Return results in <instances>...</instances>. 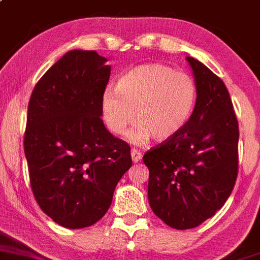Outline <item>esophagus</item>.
<instances>
[{
    "label": "esophagus",
    "mask_w": 260,
    "mask_h": 260,
    "mask_svg": "<svg viewBox=\"0 0 260 260\" xmlns=\"http://www.w3.org/2000/svg\"><path fill=\"white\" fill-rule=\"evenodd\" d=\"M141 158H142V153L139 151V150L136 149L131 150V160H133V162H139Z\"/></svg>",
    "instance_id": "34e87169"
}]
</instances>
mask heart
<instances>
[{
  "label": "heart",
  "instance_id": "heart-1",
  "mask_svg": "<svg viewBox=\"0 0 260 260\" xmlns=\"http://www.w3.org/2000/svg\"><path fill=\"white\" fill-rule=\"evenodd\" d=\"M197 98L193 78L161 63L141 64L108 86L100 98L105 125L115 135H122L134 120L138 122L127 134L134 145L150 139L166 141L180 133L188 121Z\"/></svg>",
  "mask_w": 260,
  "mask_h": 260
}]
</instances>
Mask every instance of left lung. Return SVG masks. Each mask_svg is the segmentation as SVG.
I'll use <instances>...</instances> for the list:
<instances>
[{"label":"left lung","instance_id":"1","mask_svg":"<svg viewBox=\"0 0 260 260\" xmlns=\"http://www.w3.org/2000/svg\"><path fill=\"white\" fill-rule=\"evenodd\" d=\"M186 60L197 85L183 129L144 155L153 213L175 230L211 218L232 193L238 174L239 129L224 83L205 64Z\"/></svg>","mask_w":260,"mask_h":260}]
</instances>
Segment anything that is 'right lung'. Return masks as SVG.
Wrapping results in <instances>:
<instances>
[{"label":"right lung","mask_w":260,"mask_h":260,"mask_svg":"<svg viewBox=\"0 0 260 260\" xmlns=\"http://www.w3.org/2000/svg\"><path fill=\"white\" fill-rule=\"evenodd\" d=\"M95 51L73 49L35 86L28 103L24 153L42 211L79 230L102 218L133 161L130 146L109 133L100 98L111 67Z\"/></svg>","instance_id":"right-lung-1"}]
</instances>
